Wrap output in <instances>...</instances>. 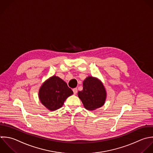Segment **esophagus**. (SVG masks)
Returning <instances> with one entry per match:
<instances>
[{
    "label": "esophagus",
    "mask_w": 153,
    "mask_h": 153,
    "mask_svg": "<svg viewBox=\"0 0 153 153\" xmlns=\"http://www.w3.org/2000/svg\"><path fill=\"white\" fill-rule=\"evenodd\" d=\"M73 93L74 94H76L77 93V88H74L73 89Z\"/></svg>",
    "instance_id": "34e87169"
}]
</instances>
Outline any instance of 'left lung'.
<instances>
[{
  "instance_id": "obj_1",
  "label": "left lung",
  "mask_w": 153,
  "mask_h": 153,
  "mask_svg": "<svg viewBox=\"0 0 153 153\" xmlns=\"http://www.w3.org/2000/svg\"><path fill=\"white\" fill-rule=\"evenodd\" d=\"M78 97L85 108L92 111L104 104L106 92L100 80L89 76L83 81V90L78 92Z\"/></svg>"
}]
</instances>
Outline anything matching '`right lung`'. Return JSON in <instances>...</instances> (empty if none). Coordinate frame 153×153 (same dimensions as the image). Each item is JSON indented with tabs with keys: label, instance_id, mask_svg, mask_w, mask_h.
I'll list each match as a JSON object with an SVG mask.
<instances>
[{
	"label": "right lung",
	"instance_id": "add662e5",
	"mask_svg": "<svg viewBox=\"0 0 153 153\" xmlns=\"http://www.w3.org/2000/svg\"><path fill=\"white\" fill-rule=\"evenodd\" d=\"M73 94L61 79L52 76L46 80L39 90V96L42 104L53 111L61 108L65 100Z\"/></svg>",
	"mask_w": 153,
	"mask_h": 153
}]
</instances>
